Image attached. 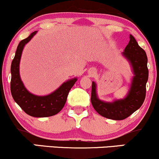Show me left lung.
Instances as JSON below:
<instances>
[{
  "label": "left lung",
  "instance_id": "8db88e82",
  "mask_svg": "<svg viewBox=\"0 0 159 159\" xmlns=\"http://www.w3.org/2000/svg\"><path fill=\"white\" fill-rule=\"evenodd\" d=\"M129 39V43L125 48L123 55L132 66L134 77L127 96L123 99L105 102L98 98L96 84L94 81L92 82L91 103L93 107L98 114L107 119H125L140 108L146 97V84L149 76L147 54L139 46L134 36L130 35Z\"/></svg>",
  "mask_w": 159,
  "mask_h": 159
}]
</instances>
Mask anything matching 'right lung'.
I'll return each mask as SVG.
<instances>
[{
  "instance_id": "right-lung-1",
  "label": "right lung",
  "mask_w": 159,
  "mask_h": 159,
  "mask_svg": "<svg viewBox=\"0 0 159 159\" xmlns=\"http://www.w3.org/2000/svg\"><path fill=\"white\" fill-rule=\"evenodd\" d=\"M36 34V31L33 32L18 45L11 64L10 90L14 101L27 114L34 117H47L54 116L63 109L69 90L77 81V78L64 82L59 88L47 96H36L27 91L20 78L19 63L24 47Z\"/></svg>"
}]
</instances>
